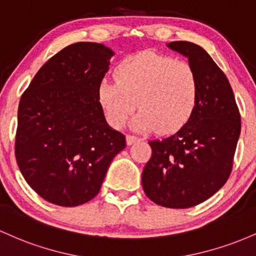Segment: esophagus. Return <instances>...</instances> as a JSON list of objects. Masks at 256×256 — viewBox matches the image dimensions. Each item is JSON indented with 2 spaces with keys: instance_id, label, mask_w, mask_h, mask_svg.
I'll use <instances>...</instances> for the list:
<instances>
[{
  "instance_id": "1",
  "label": "esophagus",
  "mask_w": 256,
  "mask_h": 256,
  "mask_svg": "<svg viewBox=\"0 0 256 256\" xmlns=\"http://www.w3.org/2000/svg\"><path fill=\"white\" fill-rule=\"evenodd\" d=\"M136 140H139V139H138V138L134 136H126V142H127V145H132V144L136 142Z\"/></svg>"
}]
</instances>
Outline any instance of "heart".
Instances as JSON below:
<instances>
[{"label":"heart","mask_w":256,"mask_h":256,"mask_svg":"<svg viewBox=\"0 0 256 256\" xmlns=\"http://www.w3.org/2000/svg\"><path fill=\"white\" fill-rule=\"evenodd\" d=\"M200 93V78L190 62L152 52L123 60L116 81L102 78L98 87V99L114 128H122L138 106L132 127L160 133H174L191 120Z\"/></svg>","instance_id":"1"}]
</instances>
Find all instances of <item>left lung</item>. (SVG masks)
<instances>
[{"label": "left lung", "mask_w": 256, "mask_h": 256, "mask_svg": "<svg viewBox=\"0 0 256 256\" xmlns=\"http://www.w3.org/2000/svg\"><path fill=\"white\" fill-rule=\"evenodd\" d=\"M194 66L200 83L191 120L173 136L148 142L152 156L142 170V188L152 202L185 209L204 202L228 182L234 166L240 114L228 77L200 46L166 44Z\"/></svg>", "instance_id": "1"}]
</instances>
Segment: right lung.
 Segmentation results:
<instances>
[{
	"label": "right lung",
	"instance_id": "1",
	"mask_svg": "<svg viewBox=\"0 0 256 256\" xmlns=\"http://www.w3.org/2000/svg\"><path fill=\"white\" fill-rule=\"evenodd\" d=\"M114 54L102 43L68 46L20 98L16 163L30 188L53 204L76 206L96 197L111 160L126 148L98 99Z\"/></svg>",
	"mask_w": 256,
	"mask_h": 256
}]
</instances>
